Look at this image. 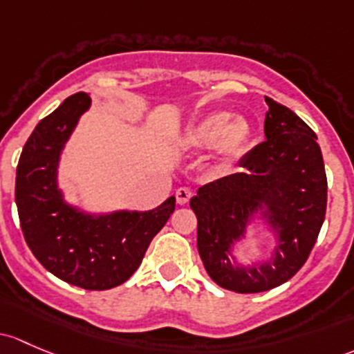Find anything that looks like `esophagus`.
I'll use <instances>...</instances> for the list:
<instances>
[{
  "label": "esophagus",
  "mask_w": 354,
  "mask_h": 354,
  "mask_svg": "<svg viewBox=\"0 0 354 354\" xmlns=\"http://www.w3.org/2000/svg\"><path fill=\"white\" fill-rule=\"evenodd\" d=\"M192 196H193V192L189 188H187V187H181V188L176 189V202H178V205H187Z\"/></svg>",
  "instance_id": "obj_1"
}]
</instances>
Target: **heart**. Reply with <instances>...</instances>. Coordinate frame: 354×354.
Wrapping results in <instances>:
<instances>
[{"label": "heart", "mask_w": 354, "mask_h": 354, "mask_svg": "<svg viewBox=\"0 0 354 354\" xmlns=\"http://www.w3.org/2000/svg\"><path fill=\"white\" fill-rule=\"evenodd\" d=\"M251 136V125L245 118L232 117V113L225 110H215L185 130L181 146L187 151L212 147L214 161L224 167L237 161L248 151Z\"/></svg>", "instance_id": "heart-1"}]
</instances>
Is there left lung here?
<instances>
[{
    "instance_id": "8db88e82",
    "label": "left lung",
    "mask_w": 354,
    "mask_h": 354,
    "mask_svg": "<svg viewBox=\"0 0 354 354\" xmlns=\"http://www.w3.org/2000/svg\"><path fill=\"white\" fill-rule=\"evenodd\" d=\"M265 100L266 140L241 159L243 173L203 185L189 200L208 277L237 293L288 281L307 261L326 217L327 178L317 136L292 110ZM256 213L275 234V251L266 262L244 267L230 251Z\"/></svg>"
}]
</instances>
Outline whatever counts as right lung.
<instances>
[{
    "label": "right lung",
    "mask_w": 354,
    "mask_h": 354,
    "mask_svg": "<svg viewBox=\"0 0 354 354\" xmlns=\"http://www.w3.org/2000/svg\"><path fill=\"white\" fill-rule=\"evenodd\" d=\"M91 105L76 93L37 124L17 167L15 202L30 251L66 283L84 290L122 285L142 263L152 237L174 212V196L147 212L93 215L64 202L57 187L61 152Z\"/></svg>",
    "instance_id": "obj_1"
}]
</instances>
